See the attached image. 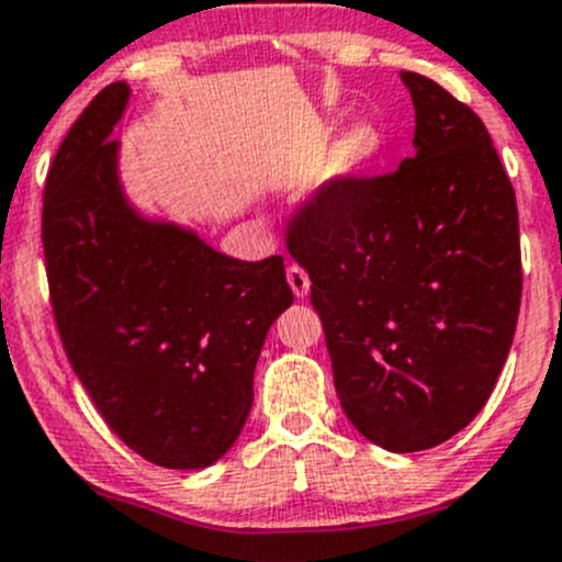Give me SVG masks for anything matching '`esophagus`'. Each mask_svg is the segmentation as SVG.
Listing matches in <instances>:
<instances>
[{"label": "esophagus", "mask_w": 562, "mask_h": 562, "mask_svg": "<svg viewBox=\"0 0 562 562\" xmlns=\"http://www.w3.org/2000/svg\"><path fill=\"white\" fill-rule=\"evenodd\" d=\"M286 281H289V286H292L294 297H305V294L311 292V279H308V273L300 268V265H289Z\"/></svg>", "instance_id": "obj_1"}]
</instances>
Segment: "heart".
Listing matches in <instances>:
<instances>
[{
  "label": "heart",
  "instance_id": "obj_1",
  "mask_svg": "<svg viewBox=\"0 0 562 562\" xmlns=\"http://www.w3.org/2000/svg\"><path fill=\"white\" fill-rule=\"evenodd\" d=\"M375 132L368 126H357L349 135L340 140L338 151H335V170L338 172H357L362 170V165L375 154Z\"/></svg>",
  "mask_w": 562,
  "mask_h": 562
}]
</instances>
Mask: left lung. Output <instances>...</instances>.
<instances>
[{
    "instance_id": "obj_1",
    "label": "left lung",
    "mask_w": 562,
    "mask_h": 562,
    "mask_svg": "<svg viewBox=\"0 0 562 562\" xmlns=\"http://www.w3.org/2000/svg\"><path fill=\"white\" fill-rule=\"evenodd\" d=\"M414 159L322 183L286 222L311 279L351 425L390 452L460 432L512 349L522 300L517 196L487 126L443 86L403 72Z\"/></svg>"
}]
</instances>
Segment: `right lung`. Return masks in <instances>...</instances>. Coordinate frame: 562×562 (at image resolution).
<instances>
[{"instance_id": "right-lung-1", "label": "right lung", "mask_w": 562, "mask_h": 562, "mask_svg": "<svg viewBox=\"0 0 562 562\" xmlns=\"http://www.w3.org/2000/svg\"><path fill=\"white\" fill-rule=\"evenodd\" d=\"M110 83L69 126L43 192V254L61 346L110 430L161 468H205L240 436L270 324L294 300L283 257L240 262L143 222L121 194Z\"/></svg>"}]
</instances>
